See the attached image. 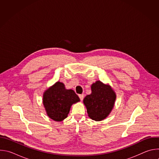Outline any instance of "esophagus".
Wrapping results in <instances>:
<instances>
[{
  "label": "esophagus",
  "mask_w": 159,
  "mask_h": 159,
  "mask_svg": "<svg viewBox=\"0 0 159 159\" xmlns=\"http://www.w3.org/2000/svg\"><path fill=\"white\" fill-rule=\"evenodd\" d=\"M79 98H80V99L81 100V101H82L83 99H84V95L82 94H80V95H79Z\"/></svg>",
  "instance_id": "obj_1"
}]
</instances>
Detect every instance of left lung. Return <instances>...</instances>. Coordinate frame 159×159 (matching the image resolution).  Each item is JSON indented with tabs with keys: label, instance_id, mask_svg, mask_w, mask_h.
<instances>
[{
	"label": "left lung",
	"instance_id": "1",
	"mask_svg": "<svg viewBox=\"0 0 159 159\" xmlns=\"http://www.w3.org/2000/svg\"><path fill=\"white\" fill-rule=\"evenodd\" d=\"M91 94L84 99L89 117L96 121L106 118L114 107L116 94L109 84L100 80L91 85Z\"/></svg>",
	"mask_w": 159,
	"mask_h": 159
}]
</instances>
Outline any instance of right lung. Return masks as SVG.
Instances as JSON below:
<instances>
[{
    "label": "right lung",
    "mask_w": 159,
    "mask_h": 159,
    "mask_svg": "<svg viewBox=\"0 0 159 159\" xmlns=\"http://www.w3.org/2000/svg\"><path fill=\"white\" fill-rule=\"evenodd\" d=\"M80 101L72 89H66L63 83L57 82L45 90L43 104L47 116L55 121H61L67 116L72 104Z\"/></svg>",
    "instance_id": "right-lung-1"
}]
</instances>
